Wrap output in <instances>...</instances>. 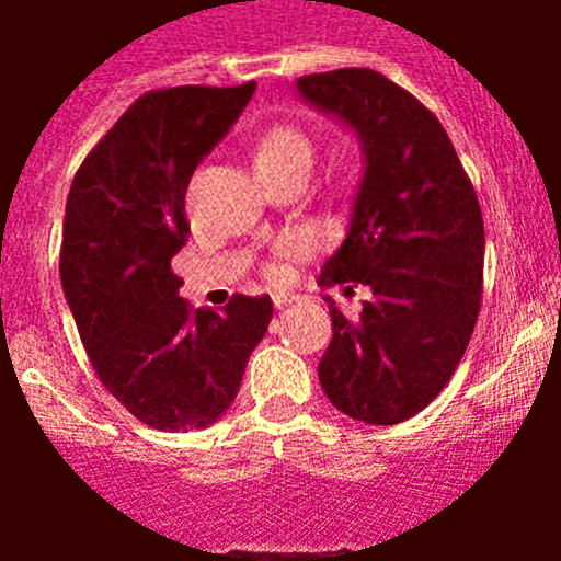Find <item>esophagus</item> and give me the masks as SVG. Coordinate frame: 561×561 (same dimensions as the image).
<instances>
[{
	"label": "esophagus",
	"mask_w": 561,
	"mask_h": 561,
	"mask_svg": "<svg viewBox=\"0 0 561 561\" xmlns=\"http://www.w3.org/2000/svg\"><path fill=\"white\" fill-rule=\"evenodd\" d=\"M290 302H297V297H294V294H273V306L276 308H285V306H290Z\"/></svg>",
	"instance_id": "esophagus-1"
}]
</instances>
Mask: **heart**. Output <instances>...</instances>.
I'll return each instance as SVG.
<instances>
[{
    "instance_id": "heart-1",
    "label": "heart",
    "mask_w": 561,
    "mask_h": 561,
    "mask_svg": "<svg viewBox=\"0 0 561 561\" xmlns=\"http://www.w3.org/2000/svg\"><path fill=\"white\" fill-rule=\"evenodd\" d=\"M311 142L299 127L290 125H273L267 127L253 148L255 171L259 169H276V165H288V162H308L311 165Z\"/></svg>"
}]
</instances>
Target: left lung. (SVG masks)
Segmentation results:
<instances>
[{
	"label": "left lung",
	"instance_id": "obj_1",
	"mask_svg": "<svg viewBox=\"0 0 561 561\" xmlns=\"http://www.w3.org/2000/svg\"><path fill=\"white\" fill-rule=\"evenodd\" d=\"M297 95L358 136L360 183L320 285L360 282L350 320L329 299L317 375L334 408L399 425L439 396L469 346L483 290V215L439 118L373 69L306 75ZM352 290V288H350Z\"/></svg>",
	"mask_w": 561,
	"mask_h": 561
}]
</instances>
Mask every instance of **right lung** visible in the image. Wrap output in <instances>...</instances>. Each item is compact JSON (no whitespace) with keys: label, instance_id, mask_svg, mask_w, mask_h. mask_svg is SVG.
<instances>
[{"label":"right lung","instance_id":"1","mask_svg":"<svg viewBox=\"0 0 561 561\" xmlns=\"http://www.w3.org/2000/svg\"><path fill=\"white\" fill-rule=\"evenodd\" d=\"M255 92L174 87L130 104L66 197L60 282L83 350L113 396L157 431L215 425L267 332L271 297L188 308L171 259L186 244V186Z\"/></svg>","mask_w":561,"mask_h":561}]
</instances>
